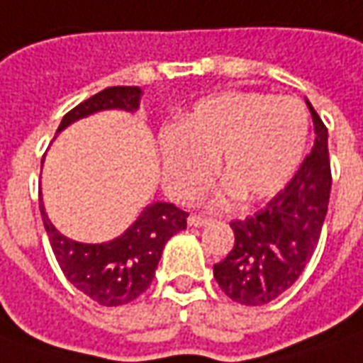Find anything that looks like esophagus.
I'll use <instances>...</instances> for the list:
<instances>
[{"mask_svg":"<svg viewBox=\"0 0 363 363\" xmlns=\"http://www.w3.org/2000/svg\"><path fill=\"white\" fill-rule=\"evenodd\" d=\"M206 224H210V218L196 216V214H192V216H189V225L200 228V225H206Z\"/></svg>","mask_w":363,"mask_h":363,"instance_id":"obj_1","label":"esophagus"}]
</instances>
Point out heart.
Instances as JSON below:
<instances>
[{
    "instance_id": "b5f03b06",
    "label": "heart",
    "mask_w": 363,
    "mask_h": 363,
    "mask_svg": "<svg viewBox=\"0 0 363 363\" xmlns=\"http://www.w3.org/2000/svg\"><path fill=\"white\" fill-rule=\"evenodd\" d=\"M308 113L289 96L224 92L200 100L179 125L161 129L157 147L164 190L190 202L204 190L214 159L225 189L243 202L269 199L283 189L305 155Z\"/></svg>"
}]
</instances>
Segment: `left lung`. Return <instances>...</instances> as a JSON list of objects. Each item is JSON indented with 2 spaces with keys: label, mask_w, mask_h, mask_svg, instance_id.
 <instances>
[{
  "label": "left lung",
  "mask_w": 363,
  "mask_h": 363,
  "mask_svg": "<svg viewBox=\"0 0 363 363\" xmlns=\"http://www.w3.org/2000/svg\"><path fill=\"white\" fill-rule=\"evenodd\" d=\"M314 123L313 151L283 190L245 220L230 222L235 243L214 265V279L232 301L267 305L283 295L313 257L330 199L328 129L306 100Z\"/></svg>",
  "instance_id": "obj_1"
}]
</instances>
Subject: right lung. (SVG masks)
Instances as JSON below:
<instances>
[{"mask_svg":"<svg viewBox=\"0 0 363 363\" xmlns=\"http://www.w3.org/2000/svg\"><path fill=\"white\" fill-rule=\"evenodd\" d=\"M139 100L141 88L138 86L106 88L68 111L57 133L96 111H138ZM39 208L50 247L65 277L102 306L128 305L145 293L155 277L164 243L186 228L189 218L184 210L171 202H153L118 238L106 243H82L58 232L45 212L43 200Z\"/></svg>","mask_w":363,"mask_h":363,"instance_id":"obj_1","label":"right lung"}]
</instances>
